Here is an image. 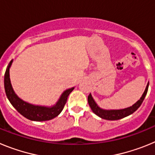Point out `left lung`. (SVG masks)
<instances>
[{"label":"left lung","instance_id":"obj_1","mask_svg":"<svg viewBox=\"0 0 155 155\" xmlns=\"http://www.w3.org/2000/svg\"><path fill=\"white\" fill-rule=\"evenodd\" d=\"M148 86H149V82L147 83L146 88L144 90V92L143 93L142 96L140 97L139 100L136 103H134L132 106H130L128 108H125V109H103L102 108H100L95 101L93 98L92 95L90 93L88 97H87V102L89 104L90 107H91V110L93 113L98 116H99L100 118L104 119V120H117L123 119L126 116H128L134 113L138 108L140 106V105L143 102V99H144L145 96L147 93V90H148Z\"/></svg>","mask_w":155,"mask_h":155}]
</instances>
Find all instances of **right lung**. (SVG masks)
I'll return each mask as SVG.
<instances>
[{
  "label": "right lung",
  "instance_id": "1",
  "mask_svg": "<svg viewBox=\"0 0 155 155\" xmlns=\"http://www.w3.org/2000/svg\"><path fill=\"white\" fill-rule=\"evenodd\" d=\"M12 62H13V60L10 61L5 71V89L7 97L11 104L13 105V107L25 118L32 120V121H46V120H50L57 117L62 112L70 93L74 89V87L65 90L61 94L57 103L52 106L32 105L31 103L25 102L24 100L19 98L15 94L11 83L9 71H10Z\"/></svg>",
  "mask_w": 155,
  "mask_h": 155
}]
</instances>
